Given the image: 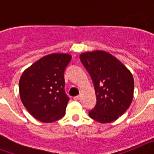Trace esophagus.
Masks as SVG:
<instances>
[{
    "label": "esophagus",
    "mask_w": 154,
    "mask_h": 154,
    "mask_svg": "<svg viewBox=\"0 0 154 154\" xmlns=\"http://www.w3.org/2000/svg\"><path fill=\"white\" fill-rule=\"evenodd\" d=\"M73 99H74V100H79V99H80V96H75V97L73 98Z\"/></svg>",
    "instance_id": "1"
}]
</instances>
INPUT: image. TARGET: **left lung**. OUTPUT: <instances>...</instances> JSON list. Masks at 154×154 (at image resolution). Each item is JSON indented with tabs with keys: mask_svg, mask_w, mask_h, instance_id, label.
<instances>
[{
	"mask_svg": "<svg viewBox=\"0 0 154 154\" xmlns=\"http://www.w3.org/2000/svg\"><path fill=\"white\" fill-rule=\"evenodd\" d=\"M80 60L93 82L96 106L89 117L111 123L123 115L133 100L134 81L131 72L117 58L103 51L82 53Z\"/></svg>",
	"mask_w": 154,
	"mask_h": 154,
	"instance_id": "left-lung-1",
	"label": "left lung"
}]
</instances>
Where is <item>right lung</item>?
<instances>
[{"label": "right lung", "mask_w": 154, "mask_h": 154, "mask_svg": "<svg viewBox=\"0 0 154 154\" xmlns=\"http://www.w3.org/2000/svg\"><path fill=\"white\" fill-rule=\"evenodd\" d=\"M71 59L68 54H51L37 61L21 75L20 97L38 120L52 123L65 116L69 97L65 91L64 73Z\"/></svg>", "instance_id": "obj_1"}]
</instances>
